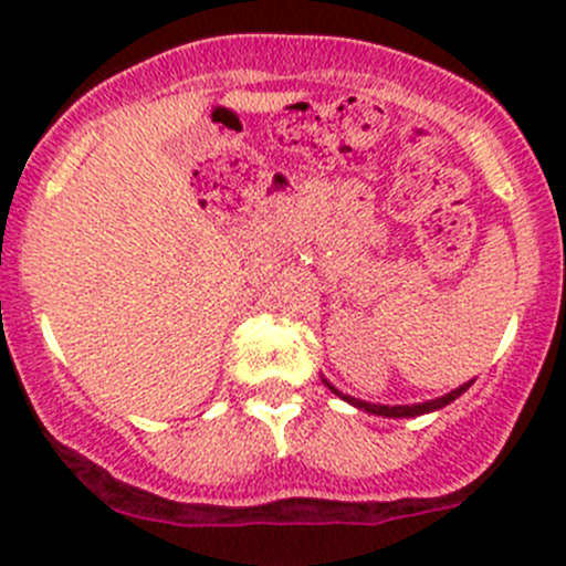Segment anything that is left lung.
<instances>
[{
    "label": "left lung",
    "instance_id": "obj_1",
    "mask_svg": "<svg viewBox=\"0 0 566 566\" xmlns=\"http://www.w3.org/2000/svg\"><path fill=\"white\" fill-rule=\"evenodd\" d=\"M323 384L328 386V389L334 391L336 397H342V399H345V402L356 405V408L367 410V413H375V416H389V419H405V416H421V413H430V410H438V408H443V405L454 402V399H458L462 391H468V386H471L473 380H468V384H462L460 389H454V391L443 394V397L430 399V402H419V405H373V402H364V399L347 397V394H342L339 389H334V386H331L328 380H325V378H323Z\"/></svg>",
    "mask_w": 566,
    "mask_h": 566
}]
</instances>
